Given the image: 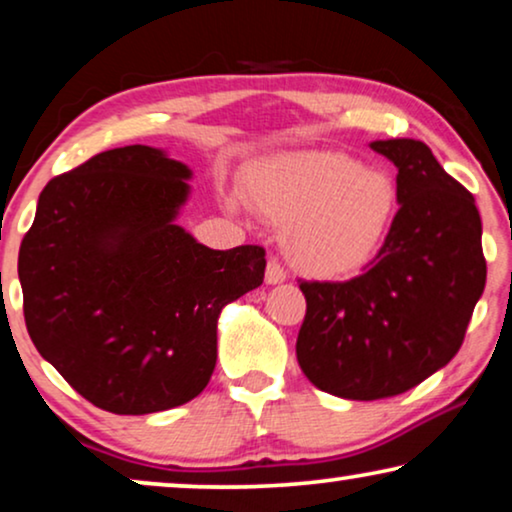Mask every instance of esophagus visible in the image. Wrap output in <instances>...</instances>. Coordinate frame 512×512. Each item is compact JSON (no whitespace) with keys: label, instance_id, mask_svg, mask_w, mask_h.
<instances>
[{"label":"esophagus","instance_id":"obj_1","mask_svg":"<svg viewBox=\"0 0 512 512\" xmlns=\"http://www.w3.org/2000/svg\"><path fill=\"white\" fill-rule=\"evenodd\" d=\"M286 282V272L277 261H268L265 265V284H282Z\"/></svg>","mask_w":512,"mask_h":512}]
</instances>
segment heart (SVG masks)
<instances>
[{"instance_id":"b5f03b06","label":"heart","mask_w":512,"mask_h":512,"mask_svg":"<svg viewBox=\"0 0 512 512\" xmlns=\"http://www.w3.org/2000/svg\"><path fill=\"white\" fill-rule=\"evenodd\" d=\"M244 200L284 228V254L300 272L335 279L375 261L396 223L401 191L382 167L338 151H303L254 167Z\"/></svg>"}]
</instances>
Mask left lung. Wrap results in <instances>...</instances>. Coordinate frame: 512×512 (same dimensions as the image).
<instances>
[{
	"instance_id": "left-lung-1",
	"label": "left lung",
	"mask_w": 512,
	"mask_h": 512,
	"mask_svg": "<svg viewBox=\"0 0 512 512\" xmlns=\"http://www.w3.org/2000/svg\"><path fill=\"white\" fill-rule=\"evenodd\" d=\"M370 149L398 170L401 207L387 242L349 282H300V368L349 401L398 396L447 366L487 282L473 195L419 139H377Z\"/></svg>"
}]
</instances>
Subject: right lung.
<instances>
[{
  "instance_id": "obj_1",
  "label": "right lung",
  "mask_w": 512,
  "mask_h": 512,
  "mask_svg": "<svg viewBox=\"0 0 512 512\" xmlns=\"http://www.w3.org/2000/svg\"><path fill=\"white\" fill-rule=\"evenodd\" d=\"M191 167L135 144L48 181L18 254L27 333L97 408L184 405L216 366L221 310L258 289L261 247L209 249L177 219Z\"/></svg>"
}]
</instances>
